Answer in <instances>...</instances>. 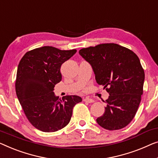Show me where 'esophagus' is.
Masks as SVG:
<instances>
[{
    "instance_id": "obj_1",
    "label": "esophagus",
    "mask_w": 158,
    "mask_h": 158,
    "mask_svg": "<svg viewBox=\"0 0 158 158\" xmlns=\"http://www.w3.org/2000/svg\"><path fill=\"white\" fill-rule=\"evenodd\" d=\"M83 101L84 102H88V103H93V102H94V99H92V98H84L83 99Z\"/></svg>"
}]
</instances>
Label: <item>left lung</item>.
<instances>
[{"instance_id": "obj_1", "label": "left lung", "mask_w": 158, "mask_h": 158, "mask_svg": "<svg viewBox=\"0 0 158 158\" xmlns=\"http://www.w3.org/2000/svg\"><path fill=\"white\" fill-rule=\"evenodd\" d=\"M79 53L91 66L97 84L109 94L104 114L96 122L109 131L128 126L137 112L143 92L145 72L138 56L114 43L83 48Z\"/></svg>"}]
</instances>
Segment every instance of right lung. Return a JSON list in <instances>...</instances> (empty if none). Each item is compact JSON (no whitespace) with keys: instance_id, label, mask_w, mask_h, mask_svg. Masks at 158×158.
Returning a JSON list of instances; mask_svg holds the SVG:
<instances>
[{"instance_id":"obj_1","label":"right lung","mask_w":158,"mask_h":158,"mask_svg":"<svg viewBox=\"0 0 158 158\" xmlns=\"http://www.w3.org/2000/svg\"><path fill=\"white\" fill-rule=\"evenodd\" d=\"M77 52L44 46L27 52L19 63L16 95L28 121L38 130L51 133L69 123L72 109L82 99L66 96L60 99L54 87L62 80L61 66Z\"/></svg>"}]
</instances>
